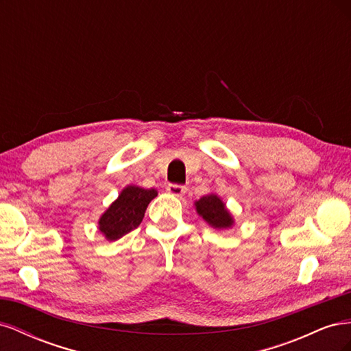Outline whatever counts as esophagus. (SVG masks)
<instances>
[{"instance_id": "obj_1", "label": "esophagus", "mask_w": 351, "mask_h": 351, "mask_svg": "<svg viewBox=\"0 0 351 351\" xmlns=\"http://www.w3.org/2000/svg\"><path fill=\"white\" fill-rule=\"evenodd\" d=\"M167 192H168L169 195H173V196L182 197V196L187 192V187L180 186V184H168V186H167Z\"/></svg>"}]
</instances>
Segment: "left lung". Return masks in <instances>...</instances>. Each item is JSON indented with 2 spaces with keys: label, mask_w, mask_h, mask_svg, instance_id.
Segmentation results:
<instances>
[{
  "label": "left lung",
  "mask_w": 351,
  "mask_h": 351,
  "mask_svg": "<svg viewBox=\"0 0 351 351\" xmlns=\"http://www.w3.org/2000/svg\"><path fill=\"white\" fill-rule=\"evenodd\" d=\"M195 206L197 214L204 218L210 227L226 230L234 224V219H232L228 209L226 208V204L214 193L206 195L196 200Z\"/></svg>",
  "instance_id": "8db88e82"
}]
</instances>
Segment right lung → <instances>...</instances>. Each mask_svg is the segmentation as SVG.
Returning <instances> with one entry per match:
<instances>
[{
    "label": "right lung",
    "instance_id": "obj_1",
    "mask_svg": "<svg viewBox=\"0 0 351 351\" xmlns=\"http://www.w3.org/2000/svg\"><path fill=\"white\" fill-rule=\"evenodd\" d=\"M158 195L155 189L127 186L99 218V231L114 241L139 227L149 202Z\"/></svg>",
    "mask_w": 351,
    "mask_h": 351
}]
</instances>
